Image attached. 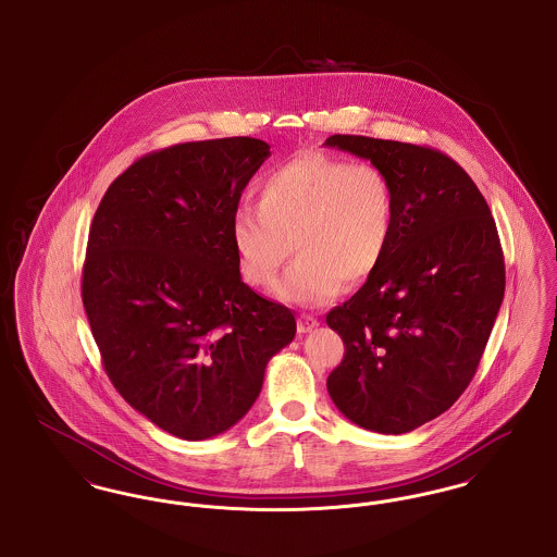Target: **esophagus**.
Instances as JSON below:
<instances>
[{
    "mask_svg": "<svg viewBox=\"0 0 557 557\" xmlns=\"http://www.w3.org/2000/svg\"><path fill=\"white\" fill-rule=\"evenodd\" d=\"M318 325V318H313V315H300L296 330H298V334H309V332H313Z\"/></svg>",
    "mask_w": 557,
    "mask_h": 557,
    "instance_id": "34e87169",
    "label": "esophagus"
}]
</instances>
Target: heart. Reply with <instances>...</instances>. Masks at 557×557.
<instances>
[{
    "label": "heart",
    "instance_id": "b5f03b06",
    "mask_svg": "<svg viewBox=\"0 0 557 557\" xmlns=\"http://www.w3.org/2000/svg\"><path fill=\"white\" fill-rule=\"evenodd\" d=\"M259 205H242L230 239L242 277L257 288L275 284L292 252L294 265L277 286L292 305L319 307L341 284L359 286L382 265L395 232V191L371 162L300 152L269 171Z\"/></svg>",
    "mask_w": 557,
    "mask_h": 557
}]
</instances>
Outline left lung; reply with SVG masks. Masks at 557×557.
Masks as SVG:
<instances>
[{
	"label": "left lung",
	"instance_id": "1",
	"mask_svg": "<svg viewBox=\"0 0 557 557\" xmlns=\"http://www.w3.org/2000/svg\"><path fill=\"white\" fill-rule=\"evenodd\" d=\"M380 166L395 191V232L370 280L327 313L345 359L327 393L352 424L405 434L461 397L504 302L495 219L470 175L438 150L332 135Z\"/></svg>",
	"mask_w": 557,
	"mask_h": 557
}]
</instances>
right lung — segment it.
Wrapping results in <instances>:
<instances>
[{"label": "right lung", "mask_w": 557, "mask_h": 557, "mask_svg": "<svg viewBox=\"0 0 557 557\" xmlns=\"http://www.w3.org/2000/svg\"><path fill=\"white\" fill-rule=\"evenodd\" d=\"M269 157L255 137L171 146L133 162L94 214L81 294L104 370L135 411L184 441L238 424L296 334L288 307L242 282L230 239Z\"/></svg>", "instance_id": "right-lung-1"}]
</instances>
